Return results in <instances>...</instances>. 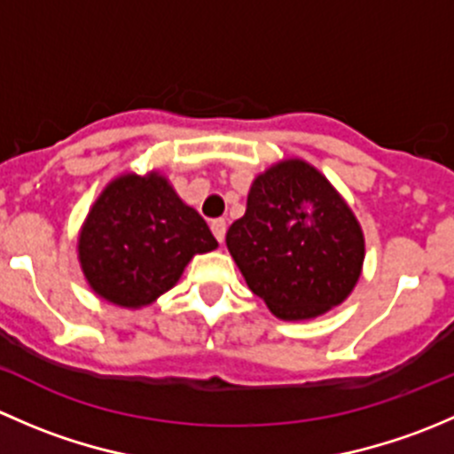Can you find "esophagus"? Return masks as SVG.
<instances>
[{"mask_svg": "<svg viewBox=\"0 0 454 454\" xmlns=\"http://www.w3.org/2000/svg\"><path fill=\"white\" fill-rule=\"evenodd\" d=\"M210 231H213V235L217 237L219 244H223V237H226V222H223V219H213Z\"/></svg>", "mask_w": 454, "mask_h": 454, "instance_id": "34e87169", "label": "esophagus"}]
</instances>
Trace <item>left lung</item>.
I'll use <instances>...</instances> for the list:
<instances>
[{"label":"left lung","mask_w":454,"mask_h":454,"mask_svg":"<svg viewBox=\"0 0 454 454\" xmlns=\"http://www.w3.org/2000/svg\"><path fill=\"white\" fill-rule=\"evenodd\" d=\"M226 246L250 290L283 320L316 318L340 305L364 261L356 215L303 160H283L256 177Z\"/></svg>","instance_id":"left-lung-1"}]
</instances>
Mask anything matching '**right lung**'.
<instances>
[{
	"label": "right lung",
	"mask_w": 454,
	"mask_h": 454,
	"mask_svg": "<svg viewBox=\"0 0 454 454\" xmlns=\"http://www.w3.org/2000/svg\"><path fill=\"white\" fill-rule=\"evenodd\" d=\"M217 248L200 213L160 173L109 182L79 235V261L91 290L121 308H142L180 281L195 254Z\"/></svg>",
	"instance_id": "obj_1"
}]
</instances>
